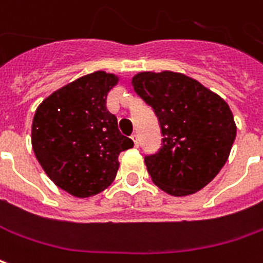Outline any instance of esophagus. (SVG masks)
I'll list each match as a JSON object with an SVG mask.
<instances>
[{"label": "esophagus", "instance_id": "34e87169", "mask_svg": "<svg viewBox=\"0 0 263 263\" xmlns=\"http://www.w3.org/2000/svg\"><path fill=\"white\" fill-rule=\"evenodd\" d=\"M131 138L132 141H134V144H135V146H138V144H139V142H138V134H132Z\"/></svg>", "mask_w": 263, "mask_h": 263}]
</instances>
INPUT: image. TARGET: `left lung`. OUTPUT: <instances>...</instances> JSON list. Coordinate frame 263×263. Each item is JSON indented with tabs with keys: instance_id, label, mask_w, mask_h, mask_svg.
<instances>
[{
	"instance_id": "8db88e82",
	"label": "left lung",
	"mask_w": 263,
	"mask_h": 263,
	"mask_svg": "<svg viewBox=\"0 0 263 263\" xmlns=\"http://www.w3.org/2000/svg\"><path fill=\"white\" fill-rule=\"evenodd\" d=\"M132 85L154 108L162 131L161 151L145 158L152 182L172 196L201 191L222 170L236 138L229 105L181 72L144 71Z\"/></svg>"
}]
</instances>
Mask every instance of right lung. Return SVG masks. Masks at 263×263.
<instances>
[{
    "mask_svg": "<svg viewBox=\"0 0 263 263\" xmlns=\"http://www.w3.org/2000/svg\"><path fill=\"white\" fill-rule=\"evenodd\" d=\"M119 77L105 71L84 75L38 105L31 144L52 182L75 198H89L114 182L122 151L134 146L106 109V95Z\"/></svg>",
    "mask_w": 263,
    "mask_h": 263,
    "instance_id": "right-lung-1",
    "label": "right lung"
}]
</instances>
